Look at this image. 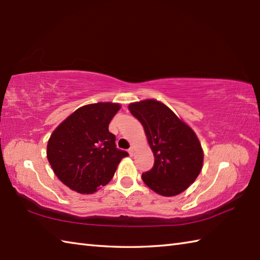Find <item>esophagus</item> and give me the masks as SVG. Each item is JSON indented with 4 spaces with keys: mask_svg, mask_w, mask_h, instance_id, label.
<instances>
[{
    "mask_svg": "<svg viewBox=\"0 0 260 260\" xmlns=\"http://www.w3.org/2000/svg\"><path fill=\"white\" fill-rule=\"evenodd\" d=\"M128 153H129V155H131V156H133V154H134V147H133V146H132V147L129 148V150H128Z\"/></svg>",
    "mask_w": 260,
    "mask_h": 260,
    "instance_id": "esophagus-1",
    "label": "esophagus"
}]
</instances>
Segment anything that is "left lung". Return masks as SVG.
<instances>
[{
  "instance_id": "1",
  "label": "left lung",
  "mask_w": 260,
  "mask_h": 260,
  "mask_svg": "<svg viewBox=\"0 0 260 260\" xmlns=\"http://www.w3.org/2000/svg\"><path fill=\"white\" fill-rule=\"evenodd\" d=\"M128 109L144 127L155 157L152 170L142 174L144 183L163 197L185 191L203 165V150L194 131L156 99L132 103Z\"/></svg>"
}]
</instances>
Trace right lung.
I'll use <instances>...</instances> for the list:
<instances>
[{
  "label": "right lung",
  "instance_id": "add662e5",
  "mask_svg": "<svg viewBox=\"0 0 260 260\" xmlns=\"http://www.w3.org/2000/svg\"><path fill=\"white\" fill-rule=\"evenodd\" d=\"M120 109L117 103L85 105L52 132L47 157L58 179L69 189L91 194L113 179L128 153L116 147L110 120Z\"/></svg>",
  "mask_w": 260,
  "mask_h": 260
}]
</instances>
